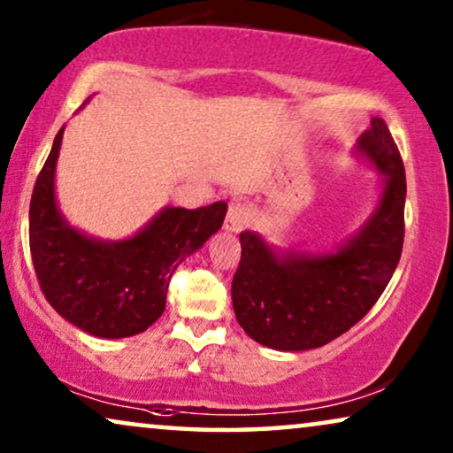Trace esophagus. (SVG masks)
<instances>
[{"instance_id": "34e87169", "label": "esophagus", "mask_w": 453, "mask_h": 453, "mask_svg": "<svg viewBox=\"0 0 453 453\" xmlns=\"http://www.w3.org/2000/svg\"><path fill=\"white\" fill-rule=\"evenodd\" d=\"M250 220H251V210L245 206V203L241 202H233L231 206H228V212H226V219H225V228L231 233H241L245 231L247 226H250Z\"/></svg>"}]
</instances>
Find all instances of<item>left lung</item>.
Segmentation results:
<instances>
[{"label":"left lung","instance_id":"8db88e82","mask_svg":"<svg viewBox=\"0 0 453 453\" xmlns=\"http://www.w3.org/2000/svg\"><path fill=\"white\" fill-rule=\"evenodd\" d=\"M358 150L386 173V188L371 220L336 253L278 256L259 234H239L233 307L256 342L276 350L332 342L369 313L392 280L404 243V163L381 117L358 138Z\"/></svg>","mask_w":453,"mask_h":453}]
</instances>
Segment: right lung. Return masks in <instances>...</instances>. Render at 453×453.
I'll use <instances>...</instances> for the list:
<instances>
[{"label": "right lung", "instance_id": "add662e5", "mask_svg": "<svg viewBox=\"0 0 453 453\" xmlns=\"http://www.w3.org/2000/svg\"><path fill=\"white\" fill-rule=\"evenodd\" d=\"M64 127L36 177L28 214L30 256L42 295L61 318L98 338L144 332L165 311L173 272L225 222L226 203L165 208L127 241L88 239L55 203V163Z\"/></svg>", "mask_w": 453, "mask_h": 453}]
</instances>
